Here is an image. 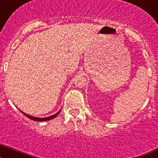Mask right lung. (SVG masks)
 Segmentation results:
<instances>
[{"label": "right lung", "instance_id": "1", "mask_svg": "<svg viewBox=\"0 0 158 158\" xmlns=\"http://www.w3.org/2000/svg\"><path fill=\"white\" fill-rule=\"evenodd\" d=\"M60 111H61V110H60V111H58V112H57L56 114H54V115H51V116H49V117H46V118H38V117H34V116H31V115H27V114H26V113H23V111H21V112L23 113V114L25 115V116H27V118H31V119H32V120L39 121V122H42V121H47V120H50V119H52V118H55V117H56L57 115H58V114H59Z\"/></svg>", "mask_w": 158, "mask_h": 158}]
</instances>
